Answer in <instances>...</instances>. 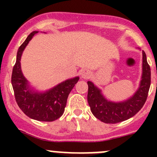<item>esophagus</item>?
<instances>
[{
	"mask_svg": "<svg viewBox=\"0 0 157 157\" xmlns=\"http://www.w3.org/2000/svg\"><path fill=\"white\" fill-rule=\"evenodd\" d=\"M80 76H81L82 78L83 79L90 78V76H91V71L87 69L82 70L81 72H80Z\"/></svg>",
	"mask_w": 157,
	"mask_h": 157,
	"instance_id": "obj_1",
	"label": "esophagus"
}]
</instances>
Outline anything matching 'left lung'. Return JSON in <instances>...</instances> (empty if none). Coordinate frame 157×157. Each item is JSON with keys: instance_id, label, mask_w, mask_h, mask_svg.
<instances>
[{"instance_id": "left-lung-1", "label": "left lung", "mask_w": 157, "mask_h": 157, "mask_svg": "<svg viewBox=\"0 0 157 157\" xmlns=\"http://www.w3.org/2000/svg\"><path fill=\"white\" fill-rule=\"evenodd\" d=\"M142 76L139 87L133 96L121 102L107 99L102 90L88 81L87 100L92 113L96 118L107 124H115L129 119L141 109L147 100L150 86V67L146 54L142 51Z\"/></svg>"}]
</instances>
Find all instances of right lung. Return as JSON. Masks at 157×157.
Segmentation results:
<instances>
[{
	"label": "right lung",
	"instance_id": "right-lung-1",
	"mask_svg": "<svg viewBox=\"0 0 157 157\" xmlns=\"http://www.w3.org/2000/svg\"><path fill=\"white\" fill-rule=\"evenodd\" d=\"M37 33H30L17 51L11 83L17 105L24 114L39 121H53L63 115L69 93L80 78L67 79L45 92H39L31 87L22 72L20 60L25 48Z\"/></svg>",
	"mask_w": 157,
	"mask_h": 157
}]
</instances>
